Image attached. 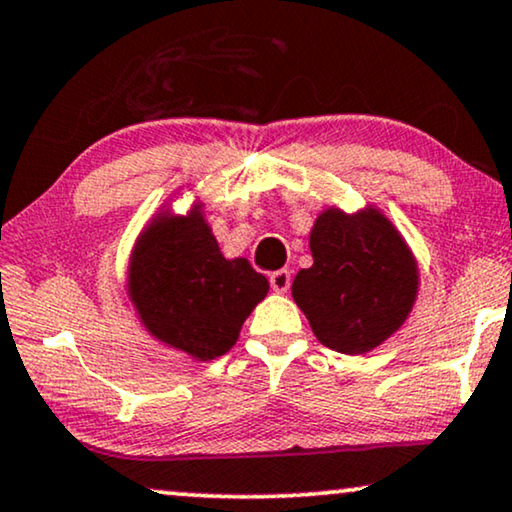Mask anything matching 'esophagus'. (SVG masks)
Instances as JSON below:
<instances>
[{
    "label": "esophagus",
    "mask_w": 512,
    "mask_h": 512,
    "mask_svg": "<svg viewBox=\"0 0 512 512\" xmlns=\"http://www.w3.org/2000/svg\"><path fill=\"white\" fill-rule=\"evenodd\" d=\"M271 287H273V290H276V292H280V294H283V292H287V290H290V285H292V273L290 271H287V269H280V271H273L271 273Z\"/></svg>",
    "instance_id": "obj_1"
}]
</instances>
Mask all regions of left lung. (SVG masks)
<instances>
[{"label":"left lung","mask_w":512,"mask_h":512,"mask_svg":"<svg viewBox=\"0 0 512 512\" xmlns=\"http://www.w3.org/2000/svg\"><path fill=\"white\" fill-rule=\"evenodd\" d=\"M313 266L294 276L292 297L313 334L343 355L387 341L415 304L420 273L397 227L378 208H327L311 229Z\"/></svg>","instance_id":"left-lung-1"}]
</instances>
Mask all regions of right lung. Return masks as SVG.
I'll use <instances>...</instances> for the list:
<instances>
[{
  "mask_svg": "<svg viewBox=\"0 0 512 512\" xmlns=\"http://www.w3.org/2000/svg\"><path fill=\"white\" fill-rule=\"evenodd\" d=\"M269 292L248 259H227L201 206L160 213L143 229L129 259L127 294L157 341L208 362L239 338L243 322Z\"/></svg>",
  "mask_w": 512,
  "mask_h": 512,
  "instance_id": "obj_1",
  "label": "right lung"
}]
</instances>
